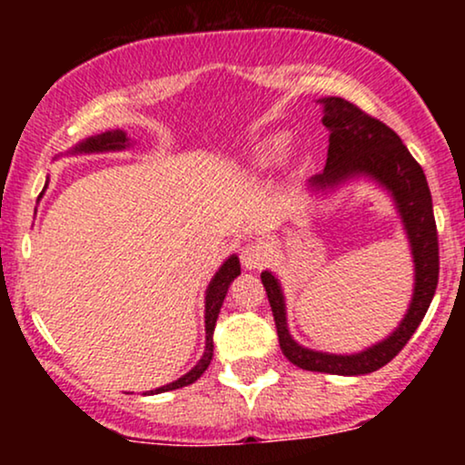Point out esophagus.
<instances>
[{"mask_svg": "<svg viewBox=\"0 0 465 465\" xmlns=\"http://www.w3.org/2000/svg\"><path fill=\"white\" fill-rule=\"evenodd\" d=\"M240 260H242V266L247 271L262 269V266L269 262V251H266V247H262V244H258V242L244 244L242 251H240Z\"/></svg>", "mask_w": 465, "mask_h": 465, "instance_id": "34e87169", "label": "esophagus"}]
</instances>
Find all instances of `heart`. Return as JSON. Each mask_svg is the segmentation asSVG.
Returning <instances> with one entry per match:
<instances>
[{
	"instance_id": "heart-1",
	"label": "heart",
	"mask_w": 465,
	"mask_h": 465,
	"mask_svg": "<svg viewBox=\"0 0 465 465\" xmlns=\"http://www.w3.org/2000/svg\"><path fill=\"white\" fill-rule=\"evenodd\" d=\"M286 143H288V137L284 133H277V135L266 137V140L260 142L258 146L253 148V153L249 154V168L255 170V173H258V170L273 168V165L280 162L282 154H284Z\"/></svg>"
}]
</instances>
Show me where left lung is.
<instances>
[{
  "instance_id": "8db88e82",
  "label": "left lung",
  "mask_w": 465,
  "mask_h": 465,
  "mask_svg": "<svg viewBox=\"0 0 465 465\" xmlns=\"http://www.w3.org/2000/svg\"><path fill=\"white\" fill-rule=\"evenodd\" d=\"M319 103L323 104L322 122L330 131V146L323 173L314 174L308 181V188L312 192H325L348 179L370 177L389 190L402 218L415 264V286L409 311L398 328L381 343L359 354H328V351L303 348L292 339L286 325V303L280 282L271 271H262L260 277L273 311L280 348L292 365L308 371L336 373V376H361L381 370L389 361L396 359L433 302L437 280H440V244H437L433 199L424 170L396 131L343 98H323Z\"/></svg>"
}]
</instances>
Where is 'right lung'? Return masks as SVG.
I'll list each match as a JSON object with an SVG mask.
<instances>
[{
    "label": "right lung",
    "instance_id": "1",
    "mask_svg": "<svg viewBox=\"0 0 465 465\" xmlns=\"http://www.w3.org/2000/svg\"><path fill=\"white\" fill-rule=\"evenodd\" d=\"M129 137H126L124 131H106L100 133V135L87 137L84 142H80L72 153H106V151H122V148L129 146ZM240 275V260L236 255H229L227 262L218 269V273L212 277L210 286H207L205 292V351H203L201 361L196 362L192 370L181 376L179 381L170 382V385H163L154 391L148 393H163V391H173V389H181V387H188L194 381H199L203 376V371L210 367L212 356H214V328H216V319L218 312H221L223 300H225L229 284Z\"/></svg>",
    "mask_w": 465,
    "mask_h": 465
}]
</instances>
